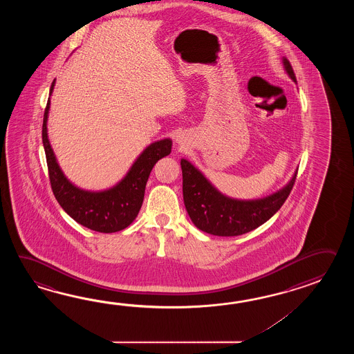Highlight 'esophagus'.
I'll return each instance as SVG.
<instances>
[{
	"label": "esophagus",
	"instance_id": "1",
	"mask_svg": "<svg viewBox=\"0 0 354 354\" xmlns=\"http://www.w3.org/2000/svg\"><path fill=\"white\" fill-rule=\"evenodd\" d=\"M182 140H183V139H182V136H177V138H176V142H177V143H182Z\"/></svg>",
	"mask_w": 354,
	"mask_h": 354
}]
</instances>
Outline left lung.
Masks as SVG:
<instances>
[{
	"label": "left lung",
	"instance_id": "8db88e82",
	"mask_svg": "<svg viewBox=\"0 0 354 354\" xmlns=\"http://www.w3.org/2000/svg\"><path fill=\"white\" fill-rule=\"evenodd\" d=\"M288 77L296 82L290 62L282 58ZM183 201L196 227L218 236H236L264 224L281 209L294 187L297 171L279 191L262 198L241 200L220 192L187 159H180Z\"/></svg>",
	"mask_w": 354,
	"mask_h": 354
}]
</instances>
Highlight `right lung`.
Returning <instances> with one entry per match:
<instances>
[{
  "instance_id": "1",
  "label": "right lung",
  "mask_w": 354,
  "mask_h": 354,
  "mask_svg": "<svg viewBox=\"0 0 354 354\" xmlns=\"http://www.w3.org/2000/svg\"><path fill=\"white\" fill-rule=\"evenodd\" d=\"M55 80L49 95L53 93ZM50 97L48 98L43 120V145L46 151L49 178L54 196L62 209L78 224L98 233H115L128 227L136 220L143 205L147 180L159 159L171 153L172 140L165 138L144 149L127 174L113 187L91 191L75 186L62 171L48 138V116Z\"/></svg>"
}]
</instances>
